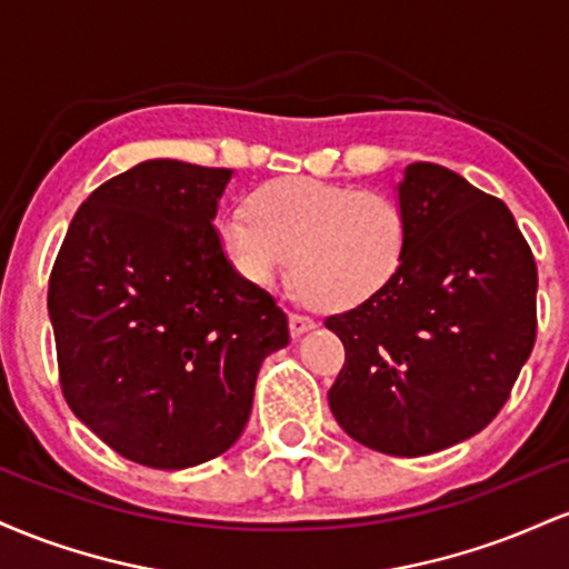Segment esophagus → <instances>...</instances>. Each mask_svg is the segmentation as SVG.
<instances>
[{
  "instance_id": "1",
  "label": "esophagus",
  "mask_w": 569,
  "mask_h": 569,
  "mask_svg": "<svg viewBox=\"0 0 569 569\" xmlns=\"http://www.w3.org/2000/svg\"><path fill=\"white\" fill-rule=\"evenodd\" d=\"M312 326H316V321H312L310 316H302V312H291V316H289V329H291L293 337L305 335V331H310Z\"/></svg>"
}]
</instances>
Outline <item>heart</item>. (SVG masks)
<instances>
[{"label":"heart","instance_id":"obj_1","mask_svg":"<svg viewBox=\"0 0 569 569\" xmlns=\"http://www.w3.org/2000/svg\"><path fill=\"white\" fill-rule=\"evenodd\" d=\"M219 240L234 270L276 289L291 283L307 305L342 312L393 283L409 251V217L393 194L342 181L286 176L232 208Z\"/></svg>","mask_w":569,"mask_h":569}]
</instances>
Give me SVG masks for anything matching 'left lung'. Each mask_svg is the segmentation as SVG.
<instances>
[{"label":"left lung","mask_w":569,"mask_h":569,"mask_svg":"<svg viewBox=\"0 0 569 569\" xmlns=\"http://www.w3.org/2000/svg\"><path fill=\"white\" fill-rule=\"evenodd\" d=\"M393 283L326 318L345 345L329 407L350 439L422 457L498 417L538 335V267L508 206L436 162L407 168Z\"/></svg>","instance_id":"left-lung-1"}]
</instances>
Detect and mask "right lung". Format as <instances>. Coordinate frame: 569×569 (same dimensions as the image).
Returning <instances> with one entry per match:
<instances>
[{
    "mask_svg": "<svg viewBox=\"0 0 569 569\" xmlns=\"http://www.w3.org/2000/svg\"><path fill=\"white\" fill-rule=\"evenodd\" d=\"M232 171L147 160L71 219L48 283L58 382L117 455L160 471L238 441L286 312L232 270L213 230Z\"/></svg>",
    "mask_w": 569,
    "mask_h": 569,
    "instance_id": "add662e5",
    "label": "right lung"
}]
</instances>
